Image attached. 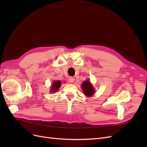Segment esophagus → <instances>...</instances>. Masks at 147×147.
Here are the masks:
<instances>
[{"label":"esophagus","mask_w":147,"mask_h":147,"mask_svg":"<svg viewBox=\"0 0 147 147\" xmlns=\"http://www.w3.org/2000/svg\"><path fill=\"white\" fill-rule=\"evenodd\" d=\"M74 78L73 77H69V82H70V83H73L74 82Z\"/></svg>","instance_id":"esophagus-1"}]
</instances>
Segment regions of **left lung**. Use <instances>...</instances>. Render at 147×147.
I'll use <instances>...</instances> for the list:
<instances>
[{"mask_svg":"<svg viewBox=\"0 0 147 147\" xmlns=\"http://www.w3.org/2000/svg\"><path fill=\"white\" fill-rule=\"evenodd\" d=\"M82 88L84 95L88 97H91L95 93L94 88H93L92 84L87 80L86 81H84L82 84Z\"/></svg>","mask_w":147,"mask_h":147,"instance_id":"left-lung-1","label":"left lung"}]
</instances>
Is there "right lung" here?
<instances>
[{
  "instance_id": "obj_1",
  "label": "right lung",
  "mask_w": 147,
  "mask_h": 147,
  "mask_svg": "<svg viewBox=\"0 0 147 147\" xmlns=\"http://www.w3.org/2000/svg\"><path fill=\"white\" fill-rule=\"evenodd\" d=\"M61 85V83L59 80H56L53 82V84L51 87V92H56L59 90Z\"/></svg>"
}]
</instances>
